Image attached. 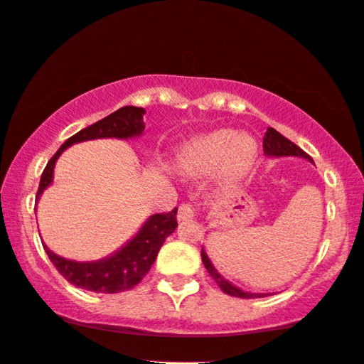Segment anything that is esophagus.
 Returning a JSON list of instances; mask_svg holds the SVG:
<instances>
[{"instance_id":"esophagus-1","label":"esophagus","mask_w":364,"mask_h":364,"mask_svg":"<svg viewBox=\"0 0 364 364\" xmlns=\"http://www.w3.org/2000/svg\"><path fill=\"white\" fill-rule=\"evenodd\" d=\"M196 216L195 213V208L191 205H181L178 210V221H188V220H193V218Z\"/></svg>"}]
</instances>
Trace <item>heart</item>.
<instances>
[{
    "mask_svg": "<svg viewBox=\"0 0 364 364\" xmlns=\"http://www.w3.org/2000/svg\"><path fill=\"white\" fill-rule=\"evenodd\" d=\"M259 159L258 141L235 129H218L193 139L179 153L178 163L188 176H206L220 169L226 185H236L253 171Z\"/></svg>",
    "mask_w": 364,
    "mask_h": 364,
    "instance_id": "1",
    "label": "heart"
}]
</instances>
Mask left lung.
Here are the masks:
<instances>
[{
    "instance_id": "1",
    "label": "left lung",
    "mask_w": 364,
    "mask_h": 364,
    "mask_svg": "<svg viewBox=\"0 0 364 364\" xmlns=\"http://www.w3.org/2000/svg\"><path fill=\"white\" fill-rule=\"evenodd\" d=\"M263 148H264V154L268 158H288V156H294V158H303L308 159L309 163H313V158L303 151L301 148L296 146V144L289 141L288 138H284L283 134H279L274 128H268L264 133L263 138ZM201 259L205 268L208 269V273L211 274V278L216 281V284L223 289V293L230 294V296H236V298H263L268 296L269 293H251V291H245L232 284L231 281H228L225 276H221L220 271L215 268V264L211 263L210 256L206 255L205 248H201Z\"/></svg>"
}]
</instances>
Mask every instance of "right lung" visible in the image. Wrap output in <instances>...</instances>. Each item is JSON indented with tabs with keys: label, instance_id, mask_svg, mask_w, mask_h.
<instances>
[{
	"label": "right lung",
	"instance_id": "1",
	"mask_svg": "<svg viewBox=\"0 0 364 364\" xmlns=\"http://www.w3.org/2000/svg\"><path fill=\"white\" fill-rule=\"evenodd\" d=\"M144 113H146L144 108L123 106V108H119L103 119L96 121L95 124L81 129V132L73 134L70 139H66L61 144V148L55 153V156L48 161L45 171L41 174L36 203L40 201L43 193L53 183L55 164L66 148L76 143L91 141V139H132L141 136L144 132ZM176 213L178 208H174L166 215L149 216L128 243L121 246L114 253L106 256V258L96 261L66 259L60 255L53 253L45 245V241H43V248H45L51 263L56 266L63 278L70 281L75 287L95 293H121L136 287L151 268L164 240L176 230Z\"/></svg>",
	"mask_w": 364,
	"mask_h": 364
}]
</instances>
